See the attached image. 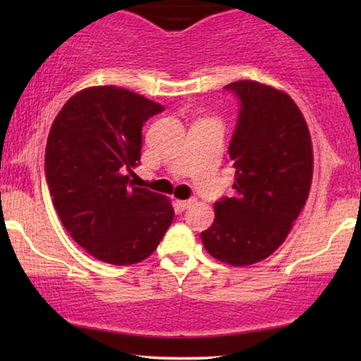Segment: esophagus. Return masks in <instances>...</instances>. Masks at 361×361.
Listing matches in <instances>:
<instances>
[{"label":"esophagus","instance_id":"esophagus-1","mask_svg":"<svg viewBox=\"0 0 361 361\" xmlns=\"http://www.w3.org/2000/svg\"><path fill=\"white\" fill-rule=\"evenodd\" d=\"M193 202L195 200H176V205H178V209L185 210V209H188V207H192Z\"/></svg>","mask_w":361,"mask_h":361}]
</instances>
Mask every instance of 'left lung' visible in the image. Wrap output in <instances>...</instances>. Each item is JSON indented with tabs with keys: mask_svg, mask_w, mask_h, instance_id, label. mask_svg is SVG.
<instances>
[{
	"mask_svg": "<svg viewBox=\"0 0 361 361\" xmlns=\"http://www.w3.org/2000/svg\"><path fill=\"white\" fill-rule=\"evenodd\" d=\"M226 88L241 100L229 146L234 195L215 202L214 224L202 233V243L215 259L247 267L279 250L305 207L312 140L288 93L251 80Z\"/></svg>",
	"mask_w": 361,
	"mask_h": 361,
	"instance_id": "1",
	"label": "left lung"
}]
</instances>
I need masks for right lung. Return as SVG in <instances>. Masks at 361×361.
<instances>
[{"label":"right lung","instance_id":"obj_1","mask_svg":"<svg viewBox=\"0 0 361 361\" xmlns=\"http://www.w3.org/2000/svg\"><path fill=\"white\" fill-rule=\"evenodd\" d=\"M164 106L118 86H90L64 103L45 146V181L71 238L93 258L135 264L171 226V200L128 186L140 163L142 126Z\"/></svg>","mask_w":361,"mask_h":361}]
</instances>
